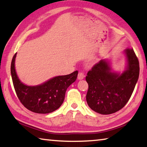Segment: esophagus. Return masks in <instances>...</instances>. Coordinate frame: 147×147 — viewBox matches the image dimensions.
<instances>
[{
    "label": "esophagus",
    "mask_w": 147,
    "mask_h": 147,
    "mask_svg": "<svg viewBox=\"0 0 147 147\" xmlns=\"http://www.w3.org/2000/svg\"><path fill=\"white\" fill-rule=\"evenodd\" d=\"M84 78V74L82 72H79L78 74V80H82Z\"/></svg>",
    "instance_id": "34e87169"
}]
</instances>
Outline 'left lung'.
Masks as SVG:
<instances>
[{
	"mask_svg": "<svg viewBox=\"0 0 147 147\" xmlns=\"http://www.w3.org/2000/svg\"><path fill=\"white\" fill-rule=\"evenodd\" d=\"M126 69L122 73L111 71L109 61L102 59L87 74L89 88L86 101L91 109L102 115L120 110L128 102L139 75V63L133 49L124 51Z\"/></svg>",
	"mask_w": 147,
	"mask_h": 147,
	"instance_id": "8db88e82",
	"label": "left lung"
}]
</instances>
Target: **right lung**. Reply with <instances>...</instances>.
I'll list each match as a JSON object with an SVG mask.
<instances>
[{
	"instance_id": "obj_1",
	"label": "right lung",
	"mask_w": 147,
	"mask_h": 147,
	"mask_svg": "<svg viewBox=\"0 0 147 147\" xmlns=\"http://www.w3.org/2000/svg\"><path fill=\"white\" fill-rule=\"evenodd\" d=\"M12 59L11 74L17 97L26 108L37 113H49L56 110L63 102L67 89L76 81L78 72L67 75L58 76L40 85L30 86L23 84L17 76L15 61Z\"/></svg>"
}]
</instances>
